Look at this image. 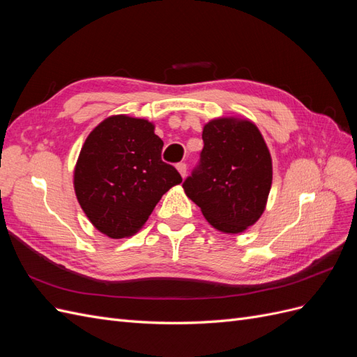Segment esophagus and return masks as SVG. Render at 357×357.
Wrapping results in <instances>:
<instances>
[{
    "instance_id": "esophagus-1",
    "label": "esophagus",
    "mask_w": 357,
    "mask_h": 357,
    "mask_svg": "<svg viewBox=\"0 0 357 357\" xmlns=\"http://www.w3.org/2000/svg\"><path fill=\"white\" fill-rule=\"evenodd\" d=\"M186 169H188V167H186L185 162H180V164H177V171L180 172V176H181L183 178L186 177Z\"/></svg>"
}]
</instances>
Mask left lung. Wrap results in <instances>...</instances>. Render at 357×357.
Returning <instances> with one entry per match:
<instances>
[{
	"label": "left lung",
	"mask_w": 357,
	"mask_h": 357,
	"mask_svg": "<svg viewBox=\"0 0 357 357\" xmlns=\"http://www.w3.org/2000/svg\"><path fill=\"white\" fill-rule=\"evenodd\" d=\"M199 165L183 189L204 218L220 232L240 234L265 211L273 160L257 126L238 117L204 125Z\"/></svg>",
	"instance_id": "obj_1"
}]
</instances>
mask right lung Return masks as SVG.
Returning <instances> with one entry per match:
<instances>
[{"label":"right lung","mask_w":357,"mask_h":357,"mask_svg":"<svg viewBox=\"0 0 357 357\" xmlns=\"http://www.w3.org/2000/svg\"><path fill=\"white\" fill-rule=\"evenodd\" d=\"M164 142L146 119L107 117L86 138L74 168L82 210L100 232L125 238L143 228L178 171L160 159Z\"/></svg>","instance_id":"right-lung-1"}]
</instances>
